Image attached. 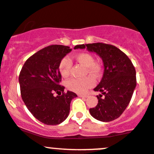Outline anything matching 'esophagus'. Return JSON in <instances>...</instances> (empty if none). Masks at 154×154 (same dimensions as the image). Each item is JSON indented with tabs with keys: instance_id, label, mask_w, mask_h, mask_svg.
Here are the masks:
<instances>
[{
	"instance_id": "esophagus-1",
	"label": "esophagus",
	"mask_w": 154,
	"mask_h": 154,
	"mask_svg": "<svg viewBox=\"0 0 154 154\" xmlns=\"http://www.w3.org/2000/svg\"><path fill=\"white\" fill-rule=\"evenodd\" d=\"M79 96H80V97H81V98H87L88 96V95H81V94H80Z\"/></svg>"
}]
</instances>
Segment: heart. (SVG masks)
Returning a JSON list of instances; mask_svg holds the SVG:
<instances>
[{
	"label": "heart",
	"instance_id": "obj_1",
	"mask_svg": "<svg viewBox=\"0 0 154 154\" xmlns=\"http://www.w3.org/2000/svg\"><path fill=\"white\" fill-rule=\"evenodd\" d=\"M75 59L79 63L87 68L88 72L93 77H96L100 73V66L95 63L94 57L88 52H82L77 54ZM72 63L71 60L68 58H64L60 61L59 65V71L62 77H69L71 73ZM94 80L91 77H85L84 79H72L69 80L66 83L67 88L69 90L75 93L82 94L94 85Z\"/></svg>",
	"mask_w": 154,
	"mask_h": 154
}]
</instances>
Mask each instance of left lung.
Returning <instances> with one entry per match:
<instances>
[{"label": "left lung", "mask_w": 154, "mask_h": 154, "mask_svg": "<svg viewBox=\"0 0 154 154\" xmlns=\"http://www.w3.org/2000/svg\"><path fill=\"white\" fill-rule=\"evenodd\" d=\"M87 49L102 58L104 74L95 88L98 104L89 109L98 121L109 122L121 116L129 105L136 88V71L127 55L113 45L94 43L76 45L74 49Z\"/></svg>", "instance_id": "1"}]
</instances>
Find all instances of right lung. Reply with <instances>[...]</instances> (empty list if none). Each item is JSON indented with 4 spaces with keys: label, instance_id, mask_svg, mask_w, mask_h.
<instances>
[{
    "label": "right lung",
    "instance_id": "right-lung-1",
    "mask_svg": "<svg viewBox=\"0 0 154 154\" xmlns=\"http://www.w3.org/2000/svg\"><path fill=\"white\" fill-rule=\"evenodd\" d=\"M68 46L50 45L39 50L25 61L19 76L22 99L31 114L43 124L58 125L69 114L70 103L77 94L64 93L59 85V65L72 51ZM54 92L58 95L53 96Z\"/></svg>",
    "mask_w": 154,
    "mask_h": 154
}]
</instances>
